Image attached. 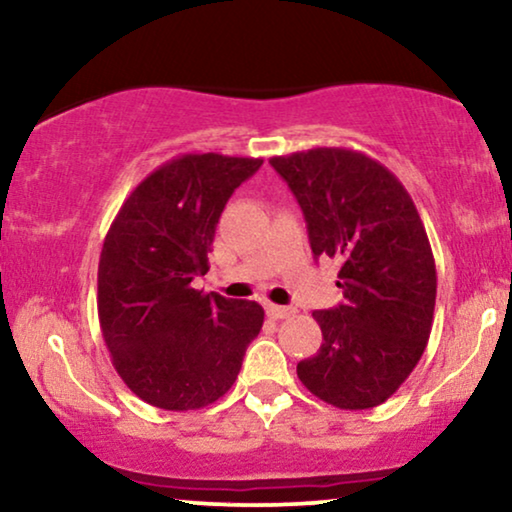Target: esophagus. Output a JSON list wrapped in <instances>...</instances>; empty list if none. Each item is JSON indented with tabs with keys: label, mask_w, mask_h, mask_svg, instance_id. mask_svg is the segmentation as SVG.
<instances>
[{
	"label": "esophagus",
	"mask_w": 512,
	"mask_h": 512,
	"mask_svg": "<svg viewBox=\"0 0 512 512\" xmlns=\"http://www.w3.org/2000/svg\"><path fill=\"white\" fill-rule=\"evenodd\" d=\"M265 312H268L270 319H286V317H291V314H296V307L268 303V305H265Z\"/></svg>",
	"instance_id": "esophagus-1"
}]
</instances>
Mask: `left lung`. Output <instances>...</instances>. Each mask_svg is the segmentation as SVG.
I'll use <instances>...</instances> for the list:
<instances>
[{"label": "left lung", "instance_id": "obj_1", "mask_svg": "<svg viewBox=\"0 0 512 512\" xmlns=\"http://www.w3.org/2000/svg\"><path fill=\"white\" fill-rule=\"evenodd\" d=\"M303 209L314 256L342 263V303L317 310L321 342L298 377L340 410L387 401L422 359L436 307V263L401 181L366 153L310 149L270 160Z\"/></svg>", "mask_w": 512, "mask_h": 512}]
</instances>
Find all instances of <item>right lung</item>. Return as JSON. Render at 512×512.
Listing matches in <instances>:
<instances>
[{
    "instance_id": "right-lung-1",
    "label": "right lung",
    "mask_w": 512,
    "mask_h": 512,
    "mask_svg": "<svg viewBox=\"0 0 512 512\" xmlns=\"http://www.w3.org/2000/svg\"><path fill=\"white\" fill-rule=\"evenodd\" d=\"M261 158L184 153L118 209L97 268V314L116 373L142 401L198 410L233 387L263 326L254 300L193 289L207 275L216 223Z\"/></svg>"
}]
</instances>
